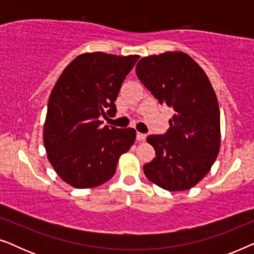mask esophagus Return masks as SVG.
Returning a JSON list of instances; mask_svg holds the SVG:
<instances>
[{"instance_id": "esophagus-1", "label": "esophagus", "mask_w": 254, "mask_h": 254, "mask_svg": "<svg viewBox=\"0 0 254 254\" xmlns=\"http://www.w3.org/2000/svg\"><path fill=\"white\" fill-rule=\"evenodd\" d=\"M136 138H137V141H144L145 138H147V135L143 134V133H137Z\"/></svg>"}]
</instances>
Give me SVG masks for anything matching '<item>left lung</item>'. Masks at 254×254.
<instances>
[{
  "label": "left lung",
  "instance_id": "8db88e82",
  "mask_svg": "<svg viewBox=\"0 0 254 254\" xmlns=\"http://www.w3.org/2000/svg\"><path fill=\"white\" fill-rule=\"evenodd\" d=\"M136 75L161 105L175 110L168 131L147 137L156 157L143 166L144 175L170 192L192 189L220 151V107L209 78L183 52L142 58Z\"/></svg>",
  "mask_w": 254,
  "mask_h": 254
}]
</instances>
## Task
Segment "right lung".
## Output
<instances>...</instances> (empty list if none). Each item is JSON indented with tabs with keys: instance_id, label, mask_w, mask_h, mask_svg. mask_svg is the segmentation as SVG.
<instances>
[{
	"instance_id": "obj_1",
	"label": "right lung",
	"mask_w": 254,
	"mask_h": 254,
	"mask_svg": "<svg viewBox=\"0 0 254 254\" xmlns=\"http://www.w3.org/2000/svg\"><path fill=\"white\" fill-rule=\"evenodd\" d=\"M138 55L84 53L55 83L48 100L44 144L58 176L76 189L102 185L116 173L119 157L133 145L134 128L102 127L116 116V102Z\"/></svg>"
}]
</instances>
